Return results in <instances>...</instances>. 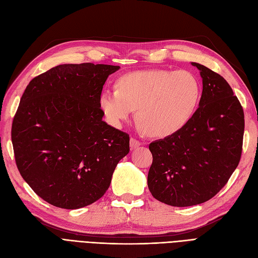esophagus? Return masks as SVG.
<instances>
[{
	"label": "esophagus",
	"instance_id": "esophagus-1",
	"mask_svg": "<svg viewBox=\"0 0 258 258\" xmlns=\"http://www.w3.org/2000/svg\"><path fill=\"white\" fill-rule=\"evenodd\" d=\"M140 145H142V143L140 142V141H138V140H136L135 138H131L130 139V147H131V150H135V148L139 147Z\"/></svg>",
	"mask_w": 258,
	"mask_h": 258
}]
</instances>
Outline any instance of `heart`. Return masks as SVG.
I'll return each mask as SVG.
<instances>
[{
	"mask_svg": "<svg viewBox=\"0 0 258 258\" xmlns=\"http://www.w3.org/2000/svg\"><path fill=\"white\" fill-rule=\"evenodd\" d=\"M201 98V86L191 72L144 70L122 75L117 88H105L99 104L114 127L130 118L137 108L140 128L165 138L190 120Z\"/></svg>",
	"mask_w": 258,
	"mask_h": 258,
	"instance_id": "obj_1",
	"label": "heart"
}]
</instances>
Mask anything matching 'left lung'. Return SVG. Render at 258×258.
<instances>
[{
    "instance_id": "obj_1",
    "label": "left lung",
    "mask_w": 258,
    "mask_h": 258,
    "mask_svg": "<svg viewBox=\"0 0 258 258\" xmlns=\"http://www.w3.org/2000/svg\"><path fill=\"white\" fill-rule=\"evenodd\" d=\"M200 71L202 95L190 120L175 134L150 144L147 185L155 199L172 207L204 204L220 191L238 167L244 114L223 76Z\"/></svg>"
}]
</instances>
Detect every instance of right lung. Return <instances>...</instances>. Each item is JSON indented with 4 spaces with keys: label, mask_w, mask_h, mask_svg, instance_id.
Instances as JSON below:
<instances>
[{
    "label": "right lung",
    "mask_w": 258,
    "mask_h": 258,
    "mask_svg": "<svg viewBox=\"0 0 258 258\" xmlns=\"http://www.w3.org/2000/svg\"><path fill=\"white\" fill-rule=\"evenodd\" d=\"M118 66L60 64L29 83L12 126L23 179L48 204L80 209L100 199L129 153V135L103 121L99 100Z\"/></svg>",
    "instance_id": "obj_1"
}]
</instances>
